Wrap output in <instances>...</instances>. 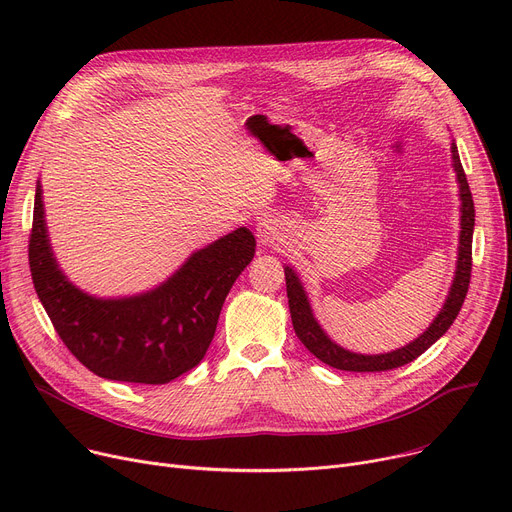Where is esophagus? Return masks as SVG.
<instances>
[{
    "label": "esophagus",
    "mask_w": 512,
    "mask_h": 512,
    "mask_svg": "<svg viewBox=\"0 0 512 512\" xmlns=\"http://www.w3.org/2000/svg\"><path fill=\"white\" fill-rule=\"evenodd\" d=\"M257 238H259L261 245H265V247H276L284 240V234H282V228L276 222L263 220L257 228Z\"/></svg>",
    "instance_id": "34e87169"
}]
</instances>
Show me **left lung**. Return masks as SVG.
<instances>
[{
	"instance_id": "left-lung-1",
	"label": "left lung",
	"mask_w": 512,
	"mask_h": 512,
	"mask_svg": "<svg viewBox=\"0 0 512 512\" xmlns=\"http://www.w3.org/2000/svg\"><path fill=\"white\" fill-rule=\"evenodd\" d=\"M452 159H454V170L456 178H459L461 186V247H459V261H456V276L450 288L448 299L434 319V324L429 326L415 342L398 348V351L386 353V355H357V353H348L338 344H334L326 332L319 328L315 321L307 294L290 267H284V276H286V294H288V307H290V317H292V326L294 332H297L299 340L307 346V351L315 355L321 363H326L334 369L342 371H390L396 367L407 365L415 361L419 355H423L429 346H432L436 340H440L446 330L452 326V321L459 315L469 282H471V247H473V226H475V207H473V197L469 191V182L465 176V170L461 166V157L459 149L452 143Z\"/></svg>"
}]
</instances>
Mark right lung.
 <instances>
[{
    "instance_id": "right-lung-1",
    "label": "right lung",
    "mask_w": 512,
    "mask_h": 512,
    "mask_svg": "<svg viewBox=\"0 0 512 512\" xmlns=\"http://www.w3.org/2000/svg\"><path fill=\"white\" fill-rule=\"evenodd\" d=\"M255 255L247 228L197 251L159 288L101 301L74 288L51 255L37 184L29 265L39 301L68 351L99 378L168 384L193 369L213 340L222 305Z\"/></svg>"
}]
</instances>
